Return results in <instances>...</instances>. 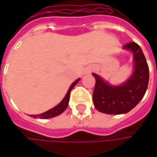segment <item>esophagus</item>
I'll use <instances>...</instances> for the list:
<instances>
[{
	"label": "esophagus",
	"instance_id": "34e87169",
	"mask_svg": "<svg viewBox=\"0 0 157 157\" xmlns=\"http://www.w3.org/2000/svg\"><path fill=\"white\" fill-rule=\"evenodd\" d=\"M92 70H93V68H87V69H86V71H85V74H89V73H91V72H92Z\"/></svg>",
	"mask_w": 157,
	"mask_h": 157
}]
</instances>
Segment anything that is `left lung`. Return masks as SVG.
Instances as JSON below:
<instances>
[{"label": "left lung", "instance_id": "8db88e82", "mask_svg": "<svg viewBox=\"0 0 157 157\" xmlns=\"http://www.w3.org/2000/svg\"><path fill=\"white\" fill-rule=\"evenodd\" d=\"M124 50L133 52L134 71L131 76L120 85H112L96 74L93 101L95 108L108 114L126 113L138 105L144 97L149 82V68L141 47L129 43Z\"/></svg>", "mask_w": 157, "mask_h": 157}]
</instances>
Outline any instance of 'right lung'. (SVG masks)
<instances>
[{
    "label": "right lung",
    "instance_id": "right-lung-1",
    "mask_svg": "<svg viewBox=\"0 0 157 157\" xmlns=\"http://www.w3.org/2000/svg\"><path fill=\"white\" fill-rule=\"evenodd\" d=\"M79 81H80V78L77 79V80H75L72 84H71V86H70V88H69V90H68V92H67V94H65V96H64V98L56 105V106H54L53 108H52V109L48 110L46 112H44V113H40V114H35V115H31V116H33V118H36V117H39V118H41V119H48V118H52V117H55V116H57V115H59V114H61L62 113H63L64 112V110L67 108V106H68V103H69V99H70V94H71V91H72V89L76 85V83L78 82Z\"/></svg>",
    "mask_w": 157,
    "mask_h": 157
}]
</instances>
